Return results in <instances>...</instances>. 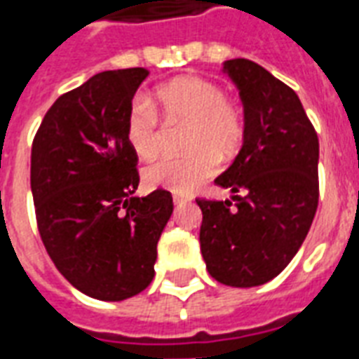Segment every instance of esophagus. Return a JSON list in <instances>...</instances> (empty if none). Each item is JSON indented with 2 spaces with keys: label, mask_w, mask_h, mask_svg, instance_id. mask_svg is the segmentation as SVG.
I'll use <instances>...</instances> for the list:
<instances>
[{
  "label": "esophagus",
  "mask_w": 359,
  "mask_h": 359,
  "mask_svg": "<svg viewBox=\"0 0 359 359\" xmlns=\"http://www.w3.org/2000/svg\"><path fill=\"white\" fill-rule=\"evenodd\" d=\"M186 201H188V199H186V198H179V196H175V198H173V203L175 205H182V203H186Z\"/></svg>",
  "instance_id": "obj_1"
}]
</instances>
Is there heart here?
I'll use <instances>...</instances> for the list:
<instances>
[{"mask_svg":"<svg viewBox=\"0 0 359 359\" xmlns=\"http://www.w3.org/2000/svg\"><path fill=\"white\" fill-rule=\"evenodd\" d=\"M160 111L168 120L188 122L184 156H163L144 169L143 179L150 188L173 194H191L218 169L221 158L239 150L245 135L243 114L212 82L199 76H179L158 86L152 101L137 95L126 118V137L141 160H152L161 149L158 124Z\"/></svg>","mask_w":359,"mask_h":359,"instance_id":"b5f03b06","label":"heart"}]
</instances>
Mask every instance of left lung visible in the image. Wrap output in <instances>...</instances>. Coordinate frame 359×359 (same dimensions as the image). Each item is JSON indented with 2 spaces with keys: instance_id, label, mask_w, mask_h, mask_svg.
<instances>
[{
  "instance_id": "left-lung-1",
  "label": "left lung",
  "mask_w": 359,
  "mask_h": 359,
  "mask_svg": "<svg viewBox=\"0 0 359 359\" xmlns=\"http://www.w3.org/2000/svg\"><path fill=\"white\" fill-rule=\"evenodd\" d=\"M239 90L245 135L215 182L231 201L198 199L201 254L210 277L233 288L269 283L292 262L318 207V135L294 90L250 60L224 62Z\"/></svg>"
}]
</instances>
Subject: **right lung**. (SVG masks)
I'll return each instance as SVG.
<instances>
[{
    "mask_svg": "<svg viewBox=\"0 0 359 359\" xmlns=\"http://www.w3.org/2000/svg\"><path fill=\"white\" fill-rule=\"evenodd\" d=\"M144 67L103 71L60 95L32 147L41 239L79 292L101 301L141 294L154 278L158 241L173 215L168 190L144 198L126 137Z\"/></svg>",
    "mask_w": 359,
    "mask_h": 359,
    "instance_id": "1",
    "label": "right lung"
}]
</instances>
